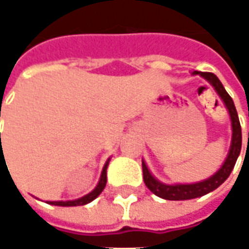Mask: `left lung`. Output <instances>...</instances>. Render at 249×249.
<instances>
[{
  "label": "left lung",
  "instance_id": "1",
  "mask_svg": "<svg viewBox=\"0 0 249 249\" xmlns=\"http://www.w3.org/2000/svg\"><path fill=\"white\" fill-rule=\"evenodd\" d=\"M194 74H199L201 77L207 79L213 87L215 91L218 92V95L222 98V101L225 104V107L230 111L231 115V123H232V142H231V148L228 152V157L224 162V165L219 168L218 172H215L214 175L205 181L196 182V184H179V185H167L162 184L160 181H157L151 172L148 171L145 162H142V174H144V182L148 187V190L155 194L160 198L164 199H170V201H181V199H192V198H198L202 196L208 192L216 190L231 174V171L234 170V165L237 162L238 155L241 152V145H242V134H241V124L238 120L237 109L232 98L230 97V94L225 91L224 85L221 84V81L216 78V75L213 72H198L195 71ZM248 144H249V132H248Z\"/></svg>",
  "mask_w": 249,
  "mask_h": 249
}]
</instances>
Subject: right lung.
<instances>
[{"label": "right lung", "instance_id": "obj_1", "mask_svg": "<svg viewBox=\"0 0 249 249\" xmlns=\"http://www.w3.org/2000/svg\"><path fill=\"white\" fill-rule=\"evenodd\" d=\"M0 144H1V134H0ZM1 151H2V148H1ZM1 158H2V155H4V152L0 154ZM0 158V160H1ZM107 167H108V162L104 165V170L101 172V178H100V182H98V185L95 187V190L92 192H89L88 195H85V196H82V198H79V199H75V201H53V202H50V204H53V205H59V207H77V205H85V204H88V202H91V201H94L102 191H104V188H105V184H107Z\"/></svg>", "mask_w": 249, "mask_h": 249}]
</instances>
